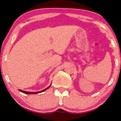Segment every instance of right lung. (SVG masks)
Masks as SVG:
<instances>
[{
	"instance_id": "right-lung-1",
	"label": "right lung",
	"mask_w": 121,
	"mask_h": 121,
	"mask_svg": "<svg viewBox=\"0 0 121 121\" xmlns=\"http://www.w3.org/2000/svg\"><path fill=\"white\" fill-rule=\"evenodd\" d=\"M51 85H50V86H49L48 87H47V88H46V89H44V90H42V91H40V92H32L25 91H23V90H20V89H19V90L20 91L22 92H23V93H24V94H38V93H39V92H41L44 91H45L46 90H47V89H48L49 87L51 86Z\"/></svg>"
}]
</instances>
